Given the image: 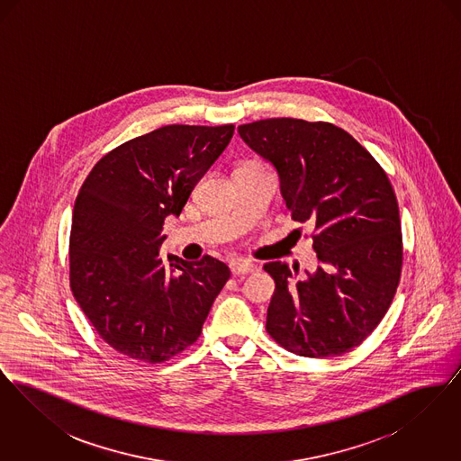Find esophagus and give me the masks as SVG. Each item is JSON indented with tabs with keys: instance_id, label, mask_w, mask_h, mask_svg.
Returning <instances> with one entry per match:
<instances>
[{
	"instance_id": "34e87169",
	"label": "esophagus",
	"mask_w": 461,
	"mask_h": 461,
	"mask_svg": "<svg viewBox=\"0 0 461 461\" xmlns=\"http://www.w3.org/2000/svg\"><path fill=\"white\" fill-rule=\"evenodd\" d=\"M256 269H258L256 264L249 263V261H239V263L233 264L231 273H233V276H241V275L254 273Z\"/></svg>"
}]
</instances>
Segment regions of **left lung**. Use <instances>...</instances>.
<instances>
[{"label":"left lung","instance_id":"obj_1","mask_svg":"<svg viewBox=\"0 0 461 461\" xmlns=\"http://www.w3.org/2000/svg\"><path fill=\"white\" fill-rule=\"evenodd\" d=\"M240 138L278 173L292 220L314 228L320 266L306 278L282 261L266 330L294 354L331 357L359 346L385 316L399 285V207L384 169L351 134L330 122L264 119Z\"/></svg>","mask_w":461,"mask_h":461}]
</instances>
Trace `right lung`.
<instances>
[{"mask_svg":"<svg viewBox=\"0 0 461 461\" xmlns=\"http://www.w3.org/2000/svg\"><path fill=\"white\" fill-rule=\"evenodd\" d=\"M235 131L171 124L102 157L83 183L70 228V288L115 351L162 363L192 346L230 278L211 256H160L162 224L179 216Z\"/></svg>","mask_w":461,"mask_h":461,"instance_id":"obj_1","label":"right lung"}]
</instances>
